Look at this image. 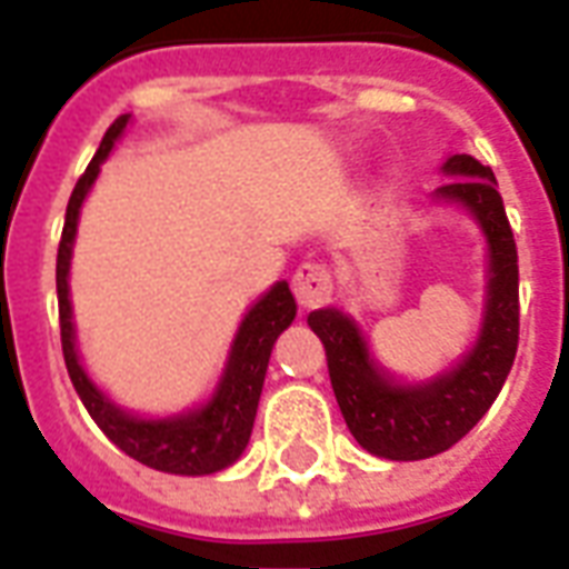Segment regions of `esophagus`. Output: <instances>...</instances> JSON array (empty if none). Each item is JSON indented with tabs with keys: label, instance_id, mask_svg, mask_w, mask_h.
I'll return each instance as SVG.
<instances>
[{
	"label": "esophagus",
	"instance_id": "obj_1",
	"mask_svg": "<svg viewBox=\"0 0 569 569\" xmlns=\"http://www.w3.org/2000/svg\"><path fill=\"white\" fill-rule=\"evenodd\" d=\"M293 293L306 309H318L333 297V272L325 263H302L293 272Z\"/></svg>",
	"mask_w": 569,
	"mask_h": 569
}]
</instances>
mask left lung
Returning a JSON list of instances; mask_svg holds the SVG:
<instances>
[{
  "mask_svg": "<svg viewBox=\"0 0 569 569\" xmlns=\"http://www.w3.org/2000/svg\"><path fill=\"white\" fill-rule=\"evenodd\" d=\"M442 169L455 178L437 197L467 206L491 251L485 325L470 355L430 385L403 388L381 376L355 321L336 309L309 315L351 437L388 460L433 458L467 437L497 400L518 351V251L495 172L470 153H455Z\"/></svg>",
  "mask_w": 569,
  "mask_h": 569,
  "instance_id": "left-lung-1",
  "label": "left lung"
}]
</instances>
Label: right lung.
<instances>
[{
	"label": "right lung",
	"mask_w": 569,
	"mask_h": 569,
	"mask_svg": "<svg viewBox=\"0 0 569 569\" xmlns=\"http://www.w3.org/2000/svg\"><path fill=\"white\" fill-rule=\"evenodd\" d=\"M127 120H130L127 114H120L111 123L66 206L63 236H60V248H57V302H60V339H63L66 370H69V379H72L74 391L81 397L90 418L120 451H127L130 458L144 467H153V470L178 472V476H209V472L230 467L248 446L263 379H267L269 355H272V346L281 330L293 321L297 302H293L288 281H279L251 312L244 315L218 393L197 412L166 418V421H142V418L127 416L106 393L97 391V385L87 379V372L78 363L69 281L66 279H69V257H72V239L78 230V209H81L90 184L97 181L99 166L114 148V139L127 127Z\"/></svg>",
	"instance_id": "add662e5"
}]
</instances>
